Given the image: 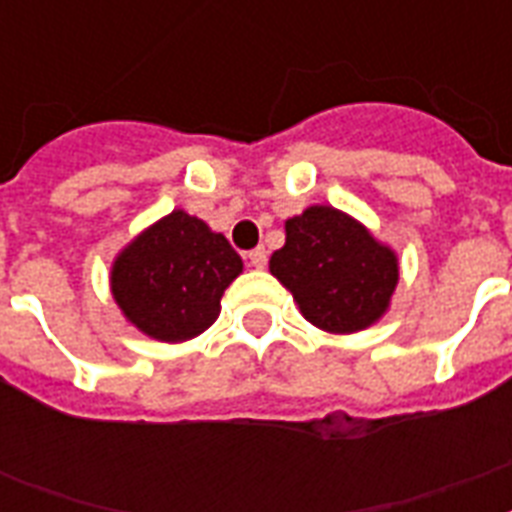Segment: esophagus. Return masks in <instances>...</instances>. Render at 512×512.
<instances>
[{
  "label": "esophagus",
  "mask_w": 512,
  "mask_h": 512,
  "mask_svg": "<svg viewBox=\"0 0 512 512\" xmlns=\"http://www.w3.org/2000/svg\"><path fill=\"white\" fill-rule=\"evenodd\" d=\"M249 263L255 265V268H265V263H268V252H265V247L252 249V252H249Z\"/></svg>",
  "instance_id": "esophagus-1"
}]
</instances>
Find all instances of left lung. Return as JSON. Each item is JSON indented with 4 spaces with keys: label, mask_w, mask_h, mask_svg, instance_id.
<instances>
[{
    "label": "left lung",
    "mask_w": 512,
    "mask_h": 512,
    "mask_svg": "<svg viewBox=\"0 0 512 512\" xmlns=\"http://www.w3.org/2000/svg\"><path fill=\"white\" fill-rule=\"evenodd\" d=\"M271 273L324 332H358L380 319L398 284V260L364 225L335 207H308L287 220V244Z\"/></svg>",
    "instance_id": "1"
}]
</instances>
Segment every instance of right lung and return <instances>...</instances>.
<instances>
[{"mask_svg": "<svg viewBox=\"0 0 512 512\" xmlns=\"http://www.w3.org/2000/svg\"><path fill=\"white\" fill-rule=\"evenodd\" d=\"M239 273L241 257L223 233L175 209L116 257L111 292L140 332L183 342L217 319L220 297Z\"/></svg>", "mask_w": 512, "mask_h": 512, "instance_id": "obj_1", "label": "right lung"}]
</instances>
